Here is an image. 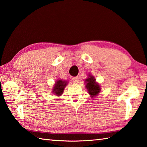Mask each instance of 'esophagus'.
<instances>
[{
    "label": "esophagus",
    "mask_w": 147,
    "mask_h": 147,
    "mask_svg": "<svg viewBox=\"0 0 147 147\" xmlns=\"http://www.w3.org/2000/svg\"><path fill=\"white\" fill-rule=\"evenodd\" d=\"M73 80L74 83H78V77H74V78H73Z\"/></svg>",
    "instance_id": "esophagus-1"
}]
</instances>
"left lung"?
I'll list each match as a JSON object with an SVG mask.
<instances>
[{"label":"left lung","mask_w":147,"mask_h":147,"mask_svg":"<svg viewBox=\"0 0 147 147\" xmlns=\"http://www.w3.org/2000/svg\"><path fill=\"white\" fill-rule=\"evenodd\" d=\"M85 83H87L86 87L91 97H94L99 94L100 91V86L99 83L96 82V79L92 75L89 74L88 78L85 80Z\"/></svg>","instance_id":"8db88e82"}]
</instances>
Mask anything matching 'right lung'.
<instances>
[{"label": "right lung", "instance_id": "right-lung-1", "mask_svg": "<svg viewBox=\"0 0 147 147\" xmlns=\"http://www.w3.org/2000/svg\"><path fill=\"white\" fill-rule=\"evenodd\" d=\"M67 84V81H62V80H57L55 84L54 85V87H53V94L55 95H57V96H59L64 92V88Z\"/></svg>", "mask_w": 147, "mask_h": 147}]
</instances>
